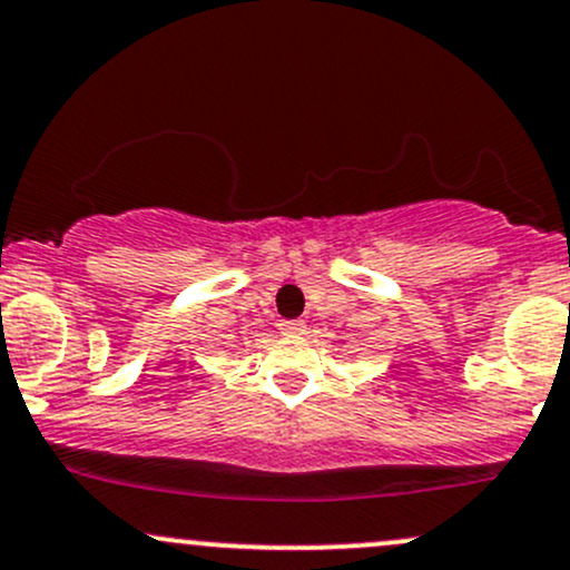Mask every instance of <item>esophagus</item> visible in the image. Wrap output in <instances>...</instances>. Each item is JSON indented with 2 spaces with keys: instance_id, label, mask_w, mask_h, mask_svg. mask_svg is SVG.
Listing matches in <instances>:
<instances>
[{
  "instance_id": "34e87169",
  "label": "esophagus",
  "mask_w": 570,
  "mask_h": 570,
  "mask_svg": "<svg viewBox=\"0 0 570 570\" xmlns=\"http://www.w3.org/2000/svg\"><path fill=\"white\" fill-rule=\"evenodd\" d=\"M278 331L284 335H301V333H305V322L303 320H281Z\"/></svg>"
}]
</instances>
